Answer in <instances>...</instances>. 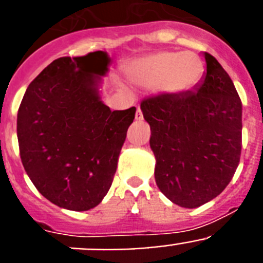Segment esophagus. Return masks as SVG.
<instances>
[{"mask_svg":"<svg viewBox=\"0 0 263 263\" xmlns=\"http://www.w3.org/2000/svg\"><path fill=\"white\" fill-rule=\"evenodd\" d=\"M136 120L137 121H142L143 120V115H142V110H141V108H137V113H136Z\"/></svg>","mask_w":263,"mask_h":263,"instance_id":"34e87169","label":"esophagus"}]
</instances>
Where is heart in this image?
I'll return each mask as SVG.
<instances>
[{
	"instance_id": "b5f03b06",
	"label": "heart",
	"mask_w": 263,
	"mask_h": 263,
	"mask_svg": "<svg viewBox=\"0 0 263 263\" xmlns=\"http://www.w3.org/2000/svg\"><path fill=\"white\" fill-rule=\"evenodd\" d=\"M203 62L194 52L163 51L138 60L127 71L134 84L159 87L168 93H185L203 78Z\"/></svg>"
}]
</instances>
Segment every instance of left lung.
I'll use <instances>...</instances> for the list:
<instances>
[{
  "mask_svg": "<svg viewBox=\"0 0 263 263\" xmlns=\"http://www.w3.org/2000/svg\"><path fill=\"white\" fill-rule=\"evenodd\" d=\"M206 73L194 90L162 93L141 103L150 124L160 192L184 208L221 194L240 163L242 104L221 64L204 52Z\"/></svg>",
  "mask_w": 263,
  "mask_h": 263,
  "instance_id": "8db88e82",
  "label": "left lung"
}]
</instances>
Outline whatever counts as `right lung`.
<instances>
[{
    "instance_id": "right-lung-1",
    "label": "right lung",
    "mask_w": 263,
    "mask_h": 263,
    "mask_svg": "<svg viewBox=\"0 0 263 263\" xmlns=\"http://www.w3.org/2000/svg\"><path fill=\"white\" fill-rule=\"evenodd\" d=\"M110 59L104 51L53 60L30 83L17 116L25 171L60 208L88 211L110 188L136 106L113 110L99 83Z\"/></svg>"
}]
</instances>
